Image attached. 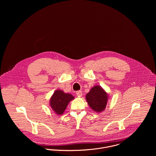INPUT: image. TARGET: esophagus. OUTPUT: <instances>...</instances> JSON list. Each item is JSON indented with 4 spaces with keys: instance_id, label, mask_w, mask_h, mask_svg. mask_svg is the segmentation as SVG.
Returning a JSON list of instances; mask_svg holds the SVG:
<instances>
[{
    "instance_id": "esophagus-1",
    "label": "esophagus",
    "mask_w": 156,
    "mask_h": 156,
    "mask_svg": "<svg viewBox=\"0 0 156 156\" xmlns=\"http://www.w3.org/2000/svg\"><path fill=\"white\" fill-rule=\"evenodd\" d=\"M76 95L78 96V97H82V92L81 90H78L76 92Z\"/></svg>"
}]
</instances>
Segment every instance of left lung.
Masks as SVG:
<instances>
[{
	"label": "left lung",
	"mask_w": 156,
	"mask_h": 156,
	"mask_svg": "<svg viewBox=\"0 0 156 156\" xmlns=\"http://www.w3.org/2000/svg\"><path fill=\"white\" fill-rule=\"evenodd\" d=\"M109 98V94L100 85L93 87L86 95V100L89 107L97 113L105 110Z\"/></svg>",
	"instance_id": "1"
}]
</instances>
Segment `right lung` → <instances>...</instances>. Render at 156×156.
I'll list each match as a JSON object with an SVG mask.
<instances>
[{
  "mask_svg": "<svg viewBox=\"0 0 156 156\" xmlns=\"http://www.w3.org/2000/svg\"><path fill=\"white\" fill-rule=\"evenodd\" d=\"M74 99V97L69 93H66L61 89H56L50 98V106L58 115L64 113L69 103Z\"/></svg>",
  "mask_w": 156,
  "mask_h": 156,
  "instance_id": "obj_1",
  "label": "right lung"
}]
</instances>
